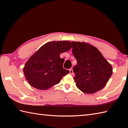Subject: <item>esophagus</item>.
<instances>
[{
  "label": "esophagus",
  "instance_id": "34e87169",
  "mask_svg": "<svg viewBox=\"0 0 128 128\" xmlns=\"http://www.w3.org/2000/svg\"><path fill=\"white\" fill-rule=\"evenodd\" d=\"M69 71H70V74H71L72 75H73V74H74V72H73L72 69H70L69 70Z\"/></svg>",
  "mask_w": 128,
  "mask_h": 128
}]
</instances>
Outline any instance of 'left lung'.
Returning <instances> with one entry per match:
<instances>
[{"instance_id":"obj_1","label":"left lung","mask_w":128,"mask_h":128,"mask_svg":"<svg viewBox=\"0 0 128 128\" xmlns=\"http://www.w3.org/2000/svg\"><path fill=\"white\" fill-rule=\"evenodd\" d=\"M77 64L73 68L76 86L85 94H94L106 86L112 67L97 48L85 42H72Z\"/></svg>"}]
</instances>
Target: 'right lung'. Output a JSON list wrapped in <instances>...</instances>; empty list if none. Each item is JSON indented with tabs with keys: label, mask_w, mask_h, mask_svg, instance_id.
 Instances as JSON below:
<instances>
[{
	"label": "right lung",
	"mask_w": 128,
	"mask_h": 128,
	"mask_svg": "<svg viewBox=\"0 0 128 128\" xmlns=\"http://www.w3.org/2000/svg\"><path fill=\"white\" fill-rule=\"evenodd\" d=\"M71 43L68 40L49 42L42 46L26 62L24 72L32 87L47 90L60 82L69 71L63 68L64 58L60 54L69 50Z\"/></svg>",
	"instance_id": "obj_1"
}]
</instances>
